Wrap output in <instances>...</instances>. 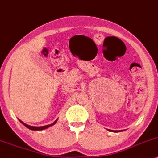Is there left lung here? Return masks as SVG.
<instances>
[{"label": "left lung", "instance_id": "obj_1", "mask_svg": "<svg viewBox=\"0 0 158 158\" xmlns=\"http://www.w3.org/2000/svg\"><path fill=\"white\" fill-rule=\"evenodd\" d=\"M108 131H111V132H119V131H122L123 130H122V131H113V130H110V129H107Z\"/></svg>", "mask_w": 158, "mask_h": 158}]
</instances>
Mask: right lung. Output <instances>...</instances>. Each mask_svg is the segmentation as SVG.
<instances>
[{"label": "right lung", "mask_w": 158, "mask_h": 158, "mask_svg": "<svg viewBox=\"0 0 158 158\" xmlns=\"http://www.w3.org/2000/svg\"><path fill=\"white\" fill-rule=\"evenodd\" d=\"M57 120H58V118H57V119H56L55 121H54V122H53V123L50 124V125H45V126H40V127L31 126V125H27V124L24 123V122H23L22 121H21V120H19V121H20V122H21V123H22L23 125H24V126L27 127L28 129H31V130H32V131H42V130H44V129H47V128H48L49 127H51V126H52V125H55V124L56 123V122H57Z\"/></svg>", "instance_id": "add662e5"}]
</instances>
